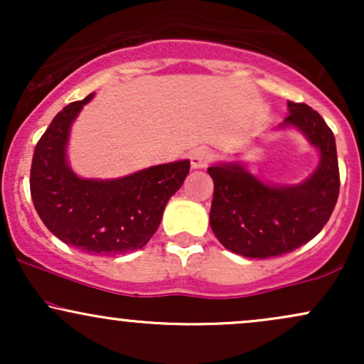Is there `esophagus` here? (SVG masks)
Masks as SVG:
<instances>
[{"instance_id": "1", "label": "esophagus", "mask_w": 364, "mask_h": 364, "mask_svg": "<svg viewBox=\"0 0 364 364\" xmlns=\"http://www.w3.org/2000/svg\"><path fill=\"white\" fill-rule=\"evenodd\" d=\"M210 152L207 149H196L191 152L190 161H191V168L193 169H203L207 168L208 162H210Z\"/></svg>"}]
</instances>
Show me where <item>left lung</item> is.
Listing matches in <instances>:
<instances>
[{"instance_id":"8db88e82","label":"left lung","mask_w":364,"mask_h":364,"mask_svg":"<svg viewBox=\"0 0 364 364\" xmlns=\"http://www.w3.org/2000/svg\"><path fill=\"white\" fill-rule=\"evenodd\" d=\"M281 128L294 127L320 150V164L306 181L291 186L267 185L243 164L208 168L214 179L210 228L232 253L270 258L291 253L321 231L339 198L336 139L323 118L306 104L287 102Z\"/></svg>"}]
</instances>
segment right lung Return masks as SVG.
Instances as JSON below:
<instances>
[{
	"label": "right lung",
	"instance_id": "add662e5",
	"mask_svg": "<svg viewBox=\"0 0 364 364\" xmlns=\"http://www.w3.org/2000/svg\"><path fill=\"white\" fill-rule=\"evenodd\" d=\"M87 95L63 107L37 141L31 195L41 220L63 243L90 255H121L149 243L169 198L190 173V161L136 171L116 179H83L66 161L70 128Z\"/></svg>",
	"mask_w": 364,
	"mask_h": 364
}]
</instances>
